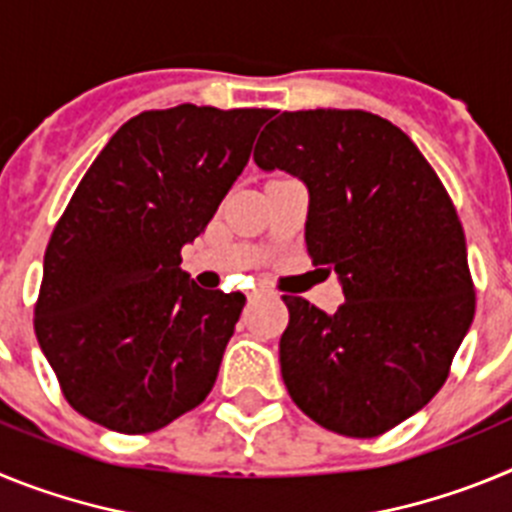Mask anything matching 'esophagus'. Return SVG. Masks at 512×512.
I'll use <instances>...</instances> for the list:
<instances>
[{
    "instance_id": "1",
    "label": "esophagus",
    "mask_w": 512,
    "mask_h": 512,
    "mask_svg": "<svg viewBox=\"0 0 512 512\" xmlns=\"http://www.w3.org/2000/svg\"><path fill=\"white\" fill-rule=\"evenodd\" d=\"M266 295H271V292L266 287H253L251 292H248V300L253 302V300H259V297H266Z\"/></svg>"
}]
</instances>
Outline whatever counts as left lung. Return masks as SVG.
<instances>
[{"mask_svg": "<svg viewBox=\"0 0 512 512\" xmlns=\"http://www.w3.org/2000/svg\"><path fill=\"white\" fill-rule=\"evenodd\" d=\"M253 161L305 184L307 251L336 271L346 300L328 315L284 297L289 397L328 431L382 436L441 390L474 320L449 194L408 135L364 110L282 112Z\"/></svg>", "mask_w": 512, "mask_h": 512, "instance_id": "1", "label": "left lung"}]
</instances>
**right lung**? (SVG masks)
<instances>
[{"instance_id": "obj_1", "label": "right lung", "mask_w": 512, "mask_h": 512, "mask_svg": "<svg viewBox=\"0 0 512 512\" xmlns=\"http://www.w3.org/2000/svg\"><path fill=\"white\" fill-rule=\"evenodd\" d=\"M274 110L140 112L102 148L45 248L35 336L71 408L151 433L197 408L241 318L182 248L205 233Z\"/></svg>"}]
</instances>
